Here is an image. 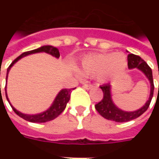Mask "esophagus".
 <instances>
[{
	"label": "esophagus",
	"mask_w": 159,
	"mask_h": 159,
	"mask_svg": "<svg viewBox=\"0 0 159 159\" xmlns=\"http://www.w3.org/2000/svg\"><path fill=\"white\" fill-rule=\"evenodd\" d=\"M82 87H83V88H85V89L90 90V89H92V87H93V86L91 84H84Z\"/></svg>",
	"instance_id": "34e87169"
}]
</instances>
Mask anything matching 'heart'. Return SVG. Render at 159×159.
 Here are the masks:
<instances>
[{
	"label": "heart",
	"mask_w": 159,
	"mask_h": 159,
	"mask_svg": "<svg viewBox=\"0 0 159 159\" xmlns=\"http://www.w3.org/2000/svg\"><path fill=\"white\" fill-rule=\"evenodd\" d=\"M128 62L122 53H90L82 59L79 72L85 77H96L106 82L125 69Z\"/></svg>",
	"instance_id": "heart-1"
}]
</instances>
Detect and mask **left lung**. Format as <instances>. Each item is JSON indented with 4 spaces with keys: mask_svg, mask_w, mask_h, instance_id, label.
<instances>
[{
    "mask_svg": "<svg viewBox=\"0 0 159 159\" xmlns=\"http://www.w3.org/2000/svg\"><path fill=\"white\" fill-rule=\"evenodd\" d=\"M128 67L129 69L137 68L143 72L148 79L150 82V94L148 100L141 108L136 111H125L118 108L113 102L111 97V85L110 83L102 85L100 87L103 92V99L99 103H97L95 107L96 110L98 111V113L106 120L116 121V122H127L138 118L139 116H140L147 111L150 104L151 100L153 98L154 85H153V72L149 66L139 56L129 53L128 55Z\"/></svg>",
    "mask_w": 159,
    "mask_h": 159,
    "instance_id": "left-lung-1",
    "label": "left lung"
}]
</instances>
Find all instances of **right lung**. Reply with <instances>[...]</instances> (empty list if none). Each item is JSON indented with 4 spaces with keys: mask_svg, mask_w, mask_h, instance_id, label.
<instances>
[{
    "mask_svg": "<svg viewBox=\"0 0 159 159\" xmlns=\"http://www.w3.org/2000/svg\"><path fill=\"white\" fill-rule=\"evenodd\" d=\"M47 53L48 54L52 55L56 58H58L60 57L59 51L57 48H55L53 46L51 45H44L42 46L40 48H36L34 50L28 51V52H25L22 54H20L18 57H16V59L14 60L13 62H11V64L7 68V72H6V82H7V77H8V74L10 70H11V67L13 66L16 62H18L19 60L22 58V57L28 56L32 53ZM75 88H71V89H62L58 92V94L56 96L54 101L52 103L51 106L47 110V111H43L42 113L35 114V115H27V114L21 113L20 111H17L12 105L11 104V102L9 101L8 97H7V93H6V97L7 101L9 102L10 105L11 106L13 111H15V113L17 114L20 117L23 118L24 120H25L30 122H33V123H44L47 121H50L54 120L55 118H57V116H59L60 114L62 113V111H64V109L66 108L67 103L69 102L70 96H71V92L72 90H74Z\"/></svg>",
    "mask_w": 159,
    "mask_h": 159,
    "instance_id": "obj_1",
    "label": "right lung"
}]
</instances>
